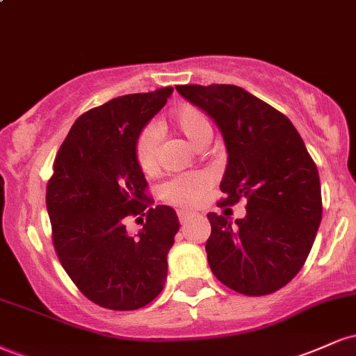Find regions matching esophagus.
<instances>
[{"instance_id":"esophagus-1","label":"esophagus","mask_w":356,"mask_h":356,"mask_svg":"<svg viewBox=\"0 0 356 356\" xmlns=\"http://www.w3.org/2000/svg\"><path fill=\"white\" fill-rule=\"evenodd\" d=\"M177 216H179V220H181V224H187L192 218H194V214L187 211H179Z\"/></svg>"}]
</instances>
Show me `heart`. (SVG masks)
Returning a JSON list of instances; mask_svg holds the SVG:
<instances>
[{
    "instance_id": "1",
    "label": "heart",
    "mask_w": 356,
    "mask_h": 356,
    "mask_svg": "<svg viewBox=\"0 0 356 356\" xmlns=\"http://www.w3.org/2000/svg\"><path fill=\"white\" fill-rule=\"evenodd\" d=\"M172 124L194 145L202 147L211 140L212 125L201 108L184 104L175 110ZM136 159L142 172L152 174L159 165V130L145 127L136 142ZM214 177L209 172H192L172 177L161 187L162 201L182 209H194L204 201Z\"/></svg>"
}]
</instances>
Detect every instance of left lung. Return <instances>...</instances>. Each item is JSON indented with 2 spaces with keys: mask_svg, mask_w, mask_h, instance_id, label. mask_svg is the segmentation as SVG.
Listing matches in <instances>:
<instances>
[{
  "mask_svg": "<svg viewBox=\"0 0 356 356\" xmlns=\"http://www.w3.org/2000/svg\"><path fill=\"white\" fill-rule=\"evenodd\" d=\"M179 93L219 127L227 165L219 206L246 199L232 224L209 212V266L241 295H271L303 268L321 222L316 164L289 118L236 85H177Z\"/></svg>",
  "mask_w": 356,
  "mask_h": 356,
  "instance_id": "8db88e82",
  "label": "left lung"
}]
</instances>
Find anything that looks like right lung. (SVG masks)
<instances>
[{
    "label": "right lung",
    "mask_w": 356,
    "mask_h": 356,
    "mask_svg": "<svg viewBox=\"0 0 356 356\" xmlns=\"http://www.w3.org/2000/svg\"><path fill=\"white\" fill-rule=\"evenodd\" d=\"M172 92L132 93L88 110L53 162L47 186L53 246L76 288L102 308L132 312L164 289L167 252L181 224L172 207H149L136 142ZM129 215L146 216L137 236L124 229Z\"/></svg>",
    "instance_id": "right-lung-1"
}]
</instances>
